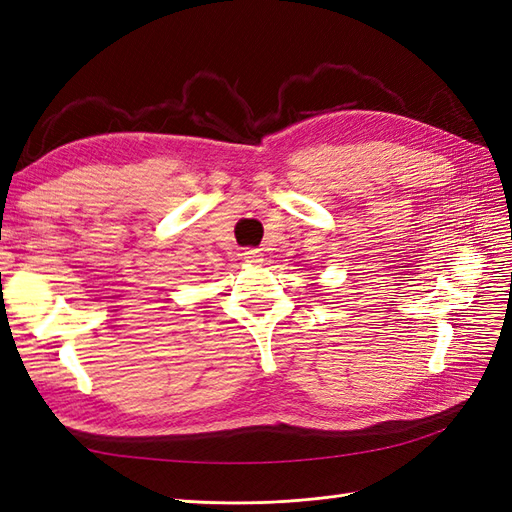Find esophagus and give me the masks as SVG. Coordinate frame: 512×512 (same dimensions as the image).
<instances>
[{
    "label": "esophagus",
    "mask_w": 512,
    "mask_h": 512,
    "mask_svg": "<svg viewBox=\"0 0 512 512\" xmlns=\"http://www.w3.org/2000/svg\"><path fill=\"white\" fill-rule=\"evenodd\" d=\"M243 258H245V262H260L262 254L258 250H245Z\"/></svg>",
    "instance_id": "obj_1"
}]
</instances>
